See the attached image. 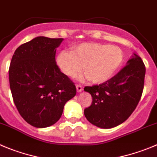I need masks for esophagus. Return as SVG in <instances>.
<instances>
[{"label":"esophagus","mask_w":157,"mask_h":157,"mask_svg":"<svg viewBox=\"0 0 157 157\" xmlns=\"http://www.w3.org/2000/svg\"><path fill=\"white\" fill-rule=\"evenodd\" d=\"M77 92H80V91H83V87L80 85H77Z\"/></svg>","instance_id":"34e87169"}]
</instances>
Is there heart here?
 I'll return each instance as SVG.
<instances>
[{"label":"heart","mask_w":157,"mask_h":157,"mask_svg":"<svg viewBox=\"0 0 157 157\" xmlns=\"http://www.w3.org/2000/svg\"><path fill=\"white\" fill-rule=\"evenodd\" d=\"M124 55L117 46L100 43H82L73 48V52L63 51L57 57L61 71L74 77L84 70L93 84H102L112 78L121 66Z\"/></svg>","instance_id":"obj_1"}]
</instances>
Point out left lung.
Instances as JSON below:
<instances>
[{"instance_id":"8db88e82","label":"left lung","mask_w":157,"mask_h":157,"mask_svg":"<svg viewBox=\"0 0 157 157\" xmlns=\"http://www.w3.org/2000/svg\"><path fill=\"white\" fill-rule=\"evenodd\" d=\"M145 66L138 55L134 54L117 75L99 85L85 87L92 96V103L84 109L91 124L101 128H115L134 112L142 97Z\"/></svg>"}]
</instances>
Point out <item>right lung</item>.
<instances>
[{
  "label": "right lung",
  "mask_w": 157,
  "mask_h": 157,
  "mask_svg": "<svg viewBox=\"0 0 157 157\" xmlns=\"http://www.w3.org/2000/svg\"><path fill=\"white\" fill-rule=\"evenodd\" d=\"M63 40L37 36L20 45L10 63L14 103L21 117L35 128L56 124L66 101L77 93L74 83L56 64V48Z\"/></svg>",
  "instance_id": "add662e5"
}]
</instances>
